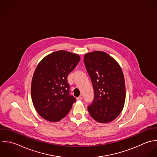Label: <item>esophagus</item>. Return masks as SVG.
<instances>
[{"instance_id": "34e87169", "label": "esophagus", "mask_w": 157, "mask_h": 157, "mask_svg": "<svg viewBox=\"0 0 157 157\" xmlns=\"http://www.w3.org/2000/svg\"><path fill=\"white\" fill-rule=\"evenodd\" d=\"M82 96H79V97L77 98V100H78V101H81V100H82Z\"/></svg>"}]
</instances>
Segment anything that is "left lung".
I'll return each mask as SVG.
<instances>
[{
    "instance_id": "8db88e82",
    "label": "left lung",
    "mask_w": 157,
    "mask_h": 157,
    "mask_svg": "<svg viewBox=\"0 0 157 157\" xmlns=\"http://www.w3.org/2000/svg\"><path fill=\"white\" fill-rule=\"evenodd\" d=\"M84 61L94 90V100L88 107L89 114L98 123H110L121 113L125 103L122 69L113 57L104 52L87 53Z\"/></svg>"
}]
</instances>
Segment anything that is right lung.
<instances>
[{"instance_id":"add662e5","label":"right lung","mask_w":157,"mask_h":157,"mask_svg":"<svg viewBox=\"0 0 157 157\" xmlns=\"http://www.w3.org/2000/svg\"><path fill=\"white\" fill-rule=\"evenodd\" d=\"M79 61V55L59 50L37 64L32 78L31 95L35 110L44 120L58 122L71 109L76 98L69 95L67 76Z\"/></svg>"}]
</instances>
